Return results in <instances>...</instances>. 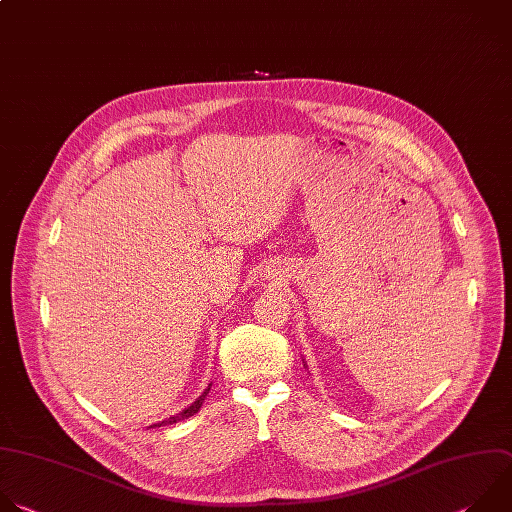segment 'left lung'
<instances>
[{
  "label": "left lung",
  "instance_id": "8db88e82",
  "mask_svg": "<svg viewBox=\"0 0 512 512\" xmlns=\"http://www.w3.org/2000/svg\"><path fill=\"white\" fill-rule=\"evenodd\" d=\"M304 365H306V363H304Z\"/></svg>",
  "mask_w": 512,
  "mask_h": 512
}]
</instances>
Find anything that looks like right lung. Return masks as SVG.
I'll return each instance as SVG.
<instances>
[{
  "label": "right lung",
  "mask_w": 512,
  "mask_h": 512,
  "mask_svg": "<svg viewBox=\"0 0 512 512\" xmlns=\"http://www.w3.org/2000/svg\"><path fill=\"white\" fill-rule=\"evenodd\" d=\"M210 387H212V383L208 385V389H203V393L191 403V405H187L185 410H181L179 414H175V416H171V418H167V420H163V422H159V424H153V426H149V428H161V426H169V424H177V422H181V420H187V418H191L193 414H197L199 412V407H201V403H203V399H206V395L210 393Z\"/></svg>",
  "instance_id": "right-lung-1"
}]
</instances>
